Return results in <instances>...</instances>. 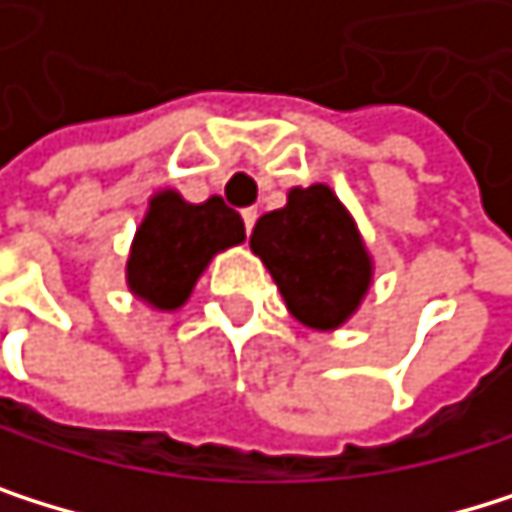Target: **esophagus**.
<instances>
[{"mask_svg":"<svg viewBox=\"0 0 512 512\" xmlns=\"http://www.w3.org/2000/svg\"><path fill=\"white\" fill-rule=\"evenodd\" d=\"M241 216H244V228H247V235H250V232H253V225H256V216H259V210H256V207H247Z\"/></svg>","mask_w":512,"mask_h":512,"instance_id":"obj_1","label":"esophagus"}]
</instances>
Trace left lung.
<instances>
[{
  "mask_svg": "<svg viewBox=\"0 0 512 512\" xmlns=\"http://www.w3.org/2000/svg\"><path fill=\"white\" fill-rule=\"evenodd\" d=\"M250 250L265 262L290 314L311 329H339L372 284V256L348 207L329 186L290 189L259 216Z\"/></svg>",
  "mask_w": 512,
  "mask_h": 512,
  "instance_id": "left-lung-1",
  "label": "left lung"
}]
</instances>
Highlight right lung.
Returning a JSON list of instances; mask_svg holds the SVG:
<instances>
[{
  "label": "right lung",
  "instance_id": "obj_1",
  "mask_svg": "<svg viewBox=\"0 0 512 512\" xmlns=\"http://www.w3.org/2000/svg\"><path fill=\"white\" fill-rule=\"evenodd\" d=\"M247 238L244 219L222 198L189 204L180 192L161 189L137 228L127 256V287L158 311L183 308L210 259Z\"/></svg>",
  "mask_w": 512,
  "mask_h": 512
}]
</instances>
